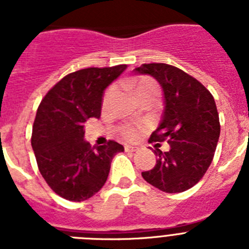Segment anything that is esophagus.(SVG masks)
I'll use <instances>...</instances> for the list:
<instances>
[{
  "label": "esophagus",
  "instance_id": "34e87169",
  "mask_svg": "<svg viewBox=\"0 0 249 249\" xmlns=\"http://www.w3.org/2000/svg\"><path fill=\"white\" fill-rule=\"evenodd\" d=\"M124 151H126V152H135V151H137V147L128 146V144H126V146H124Z\"/></svg>",
  "mask_w": 249,
  "mask_h": 249
}]
</instances>
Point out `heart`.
I'll use <instances>...</instances> for the list:
<instances>
[{
    "label": "heart",
    "mask_w": 249,
    "mask_h": 249,
    "mask_svg": "<svg viewBox=\"0 0 249 249\" xmlns=\"http://www.w3.org/2000/svg\"><path fill=\"white\" fill-rule=\"evenodd\" d=\"M132 87L135 89L137 97L140 94L143 93H156L158 94V89L156 83L151 80H147V78H142V80L135 81L132 83ZM112 93H113V89H109L106 91L105 96H103V105H107L111 98ZM144 126L143 124H126L121 128V135L124 140L128 141H135L137 140L141 136V132L143 131Z\"/></svg>",
    "instance_id": "heart-1"
}]
</instances>
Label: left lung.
<instances>
[{
	"mask_svg": "<svg viewBox=\"0 0 249 249\" xmlns=\"http://www.w3.org/2000/svg\"><path fill=\"white\" fill-rule=\"evenodd\" d=\"M135 72L152 76L163 89V116L149 143H169L168 152L156 148V166L142 177L163 192H184L198 183L214 156L221 133L214 98L199 81L175 66L144 63Z\"/></svg>",
	"mask_w": 249,
	"mask_h": 249,
	"instance_id": "left-lung-1",
	"label": "left lung"
}]
</instances>
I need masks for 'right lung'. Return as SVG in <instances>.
Instances as JSON below:
<instances>
[{"label":"right lung","instance_id":"add662e5","mask_svg":"<svg viewBox=\"0 0 249 249\" xmlns=\"http://www.w3.org/2000/svg\"><path fill=\"white\" fill-rule=\"evenodd\" d=\"M127 68L89 67L72 72L47 92L37 109L31 143L39 172L51 190L68 201L91 198L107 181L122 144L109 141L92 148L83 124L100 118L103 92Z\"/></svg>","mask_w":249,"mask_h":249}]
</instances>
